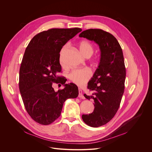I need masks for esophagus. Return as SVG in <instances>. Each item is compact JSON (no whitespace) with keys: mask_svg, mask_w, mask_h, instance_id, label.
Returning <instances> with one entry per match:
<instances>
[{"mask_svg":"<svg viewBox=\"0 0 152 152\" xmlns=\"http://www.w3.org/2000/svg\"><path fill=\"white\" fill-rule=\"evenodd\" d=\"M79 97L82 98V99H84V97H83V94H82V91L80 88H79Z\"/></svg>","mask_w":152,"mask_h":152,"instance_id":"34e87169","label":"esophagus"}]
</instances>
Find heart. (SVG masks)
Returning a JSON list of instances; mask_svg holds the SVG:
<instances>
[{"label": "heart", "instance_id": "heart-1", "mask_svg": "<svg viewBox=\"0 0 152 152\" xmlns=\"http://www.w3.org/2000/svg\"><path fill=\"white\" fill-rule=\"evenodd\" d=\"M79 48L81 53L85 57L86 55H91L93 53V46L91 43L86 40L81 41L79 44ZM67 49V46H64L60 52V63L62 66H64L63 59L64 55ZM92 76V71L89 68H84L81 69H76L72 72L69 75L70 80L77 85L78 86H82L87 82Z\"/></svg>", "mask_w": 152, "mask_h": 152}]
</instances>
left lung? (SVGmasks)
I'll return each mask as SVG.
<instances>
[{
    "label": "left lung",
    "instance_id": "8db88e82",
    "mask_svg": "<svg viewBox=\"0 0 152 152\" xmlns=\"http://www.w3.org/2000/svg\"><path fill=\"white\" fill-rule=\"evenodd\" d=\"M79 37L94 41L101 52L98 68L87 86L93 93L83 94L94 101V110L91 114L82 115L85 123L97 127L112 120L120 107L126 78L124 57L117 39L109 32L90 29L82 32Z\"/></svg>",
    "mask_w": 152,
    "mask_h": 152
}]
</instances>
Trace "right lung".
I'll list each match as a JSON object with an SVG mask.
<instances>
[{
  "label": "right lung",
  "mask_w": 152,
  "mask_h": 152,
  "mask_svg": "<svg viewBox=\"0 0 152 152\" xmlns=\"http://www.w3.org/2000/svg\"><path fill=\"white\" fill-rule=\"evenodd\" d=\"M81 31L78 28L42 31L32 38L25 50L20 68L19 89L28 114L41 124L55 121L65 101L78 96L77 86L66 84L67 79L58 75L61 71L62 48ZM53 83H60L64 88L56 92Z\"/></svg>",
  "instance_id": "1"
}]
</instances>
